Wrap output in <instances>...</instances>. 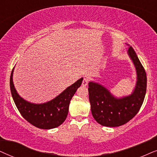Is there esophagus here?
I'll use <instances>...</instances> for the list:
<instances>
[{"label":"esophagus","mask_w":157,"mask_h":157,"mask_svg":"<svg viewBox=\"0 0 157 157\" xmlns=\"http://www.w3.org/2000/svg\"><path fill=\"white\" fill-rule=\"evenodd\" d=\"M87 83H88V79H87V77H84V79H83V80H82V85H83V86H87Z\"/></svg>","instance_id":"obj_1"}]
</instances>
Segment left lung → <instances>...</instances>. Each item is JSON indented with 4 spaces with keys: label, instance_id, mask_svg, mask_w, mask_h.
<instances>
[{
    "label": "left lung",
    "instance_id": "obj_1",
    "mask_svg": "<svg viewBox=\"0 0 157 157\" xmlns=\"http://www.w3.org/2000/svg\"><path fill=\"white\" fill-rule=\"evenodd\" d=\"M127 53L136 72V83L130 95L118 98L98 82L90 81L88 83L92 115L102 126L117 127L126 124L138 113L143 104L147 92V74L129 45Z\"/></svg>",
    "mask_w": 157,
    "mask_h": 157
}]
</instances>
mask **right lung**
Masks as SVG:
<instances>
[{
    "label": "right lung",
    "instance_id": "1",
    "mask_svg": "<svg viewBox=\"0 0 157 157\" xmlns=\"http://www.w3.org/2000/svg\"><path fill=\"white\" fill-rule=\"evenodd\" d=\"M14 67L10 77L12 98L21 116L39 128L52 129L59 126L67 116L70 100L82 84L83 77L64 90L59 95L44 103H33L21 97L16 91L13 81Z\"/></svg>",
    "mask_w": 157,
    "mask_h": 157
}]
</instances>
